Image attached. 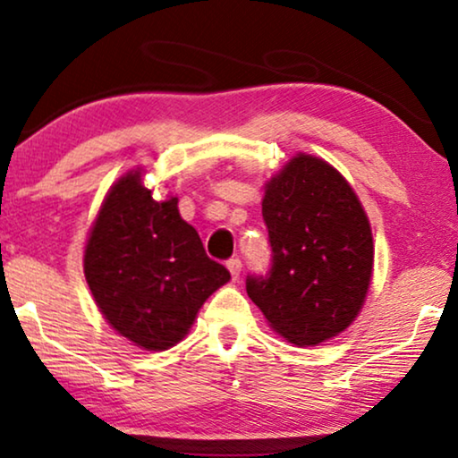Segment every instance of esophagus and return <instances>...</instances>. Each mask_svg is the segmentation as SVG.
<instances>
[{"instance_id":"esophagus-1","label":"esophagus","mask_w":458,"mask_h":458,"mask_svg":"<svg viewBox=\"0 0 458 458\" xmlns=\"http://www.w3.org/2000/svg\"><path fill=\"white\" fill-rule=\"evenodd\" d=\"M227 268H229L231 277L237 279V277H240V273H242V260H240V259H231V260H227Z\"/></svg>"}]
</instances>
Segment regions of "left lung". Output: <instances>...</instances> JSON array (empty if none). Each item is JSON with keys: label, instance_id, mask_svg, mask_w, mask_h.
<instances>
[{"label": "left lung", "instance_id": "left-lung-1", "mask_svg": "<svg viewBox=\"0 0 458 458\" xmlns=\"http://www.w3.org/2000/svg\"><path fill=\"white\" fill-rule=\"evenodd\" d=\"M262 218L271 268L246 290L271 327L296 346H317L354 321L373 275L371 225L334 166L298 154L268 181Z\"/></svg>", "mask_w": 458, "mask_h": 458}]
</instances>
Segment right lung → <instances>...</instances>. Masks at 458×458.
I'll use <instances>...</instances> for the list:
<instances>
[{
    "mask_svg": "<svg viewBox=\"0 0 458 458\" xmlns=\"http://www.w3.org/2000/svg\"><path fill=\"white\" fill-rule=\"evenodd\" d=\"M177 198L154 199L141 171L110 187L85 246V279L98 309L143 350L179 344L206 298L231 275L208 259Z\"/></svg>",
    "mask_w": 458,
    "mask_h": 458,
    "instance_id": "right-lung-1",
    "label": "right lung"
}]
</instances>
